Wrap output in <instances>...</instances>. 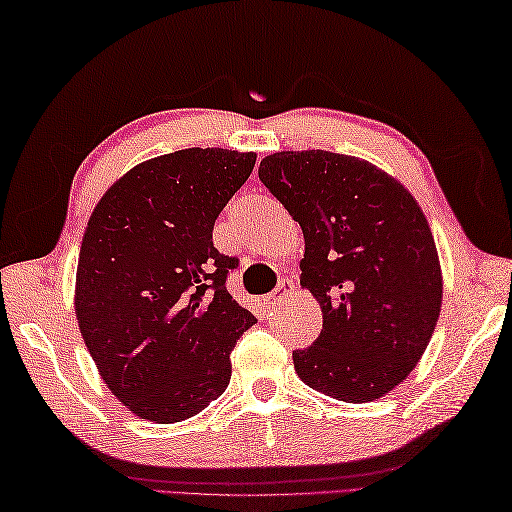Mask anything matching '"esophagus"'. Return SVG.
Here are the masks:
<instances>
[{
	"label": "esophagus",
	"mask_w": 512,
	"mask_h": 512,
	"mask_svg": "<svg viewBox=\"0 0 512 512\" xmlns=\"http://www.w3.org/2000/svg\"><path fill=\"white\" fill-rule=\"evenodd\" d=\"M294 291H296V285H294V280H283V283H280L274 291H271V294L265 298V302H267V305L271 307V309H276L278 305H280V302H283L285 298H289L291 294H294Z\"/></svg>",
	"instance_id": "obj_1"
}]
</instances>
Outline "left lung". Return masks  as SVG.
<instances>
[{"label":"left lung","mask_w":512,"mask_h":512,"mask_svg":"<svg viewBox=\"0 0 512 512\" xmlns=\"http://www.w3.org/2000/svg\"><path fill=\"white\" fill-rule=\"evenodd\" d=\"M260 181L302 227L300 285L322 331L294 353L298 378L342 402H373L406 380L435 331L442 267L413 194L373 163L327 150L260 161Z\"/></svg>","instance_id":"obj_1"}]
</instances>
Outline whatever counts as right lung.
Here are the masks:
<instances>
[{"label":"right lung","mask_w":512,"mask_h":512,"mask_svg":"<svg viewBox=\"0 0 512 512\" xmlns=\"http://www.w3.org/2000/svg\"><path fill=\"white\" fill-rule=\"evenodd\" d=\"M256 154L187 148L134 165L90 214L75 314L99 375L141 420L174 424L223 395L252 311L225 287L238 260L212 243Z\"/></svg>","instance_id":"1"}]
</instances>
